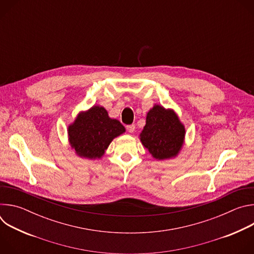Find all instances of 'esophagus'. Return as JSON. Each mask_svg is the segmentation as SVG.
<instances>
[{
	"label": "esophagus",
	"mask_w": 254,
	"mask_h": 254,
	"mask_svg": "<svg viewBox=\"0 0 254 254\" xmlns=\"http://www.w3.org/2000/svg\"><path fill=\"white\" fill-rule=\"evenodd\" d=\"M134 128H135V126L132 124V125H128V126H127V131L128 132H133L134 131Z\"/></svg>",
	"instance_id": "1"
}]
</instances>
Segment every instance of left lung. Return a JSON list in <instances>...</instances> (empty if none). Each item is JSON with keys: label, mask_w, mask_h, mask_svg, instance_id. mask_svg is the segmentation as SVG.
I'll return each instance as SVG.
<instances>
[{"label": "left lung", "mask_w": 254, "mask_h": 254, "mask_svg": "<svg viewBox=\"0 0 254 254\" xmlns=\"http://www.w3.org/2000/svg\"><path fill=\"white\" fill-rule=\"evenodd\" d=\"M140 141L157 160L176 157L184 143L185 127L172 110L155 105L147 115Z\"/></svg>", "instance_id": "obj_1"}]
</instances>
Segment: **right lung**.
<instances>
[{
	"instance_id": "1",
	"label": "right lung",
	"mask_w": 254,
	"mask_h": 254,
	"mask_svg": "<svg viewBox=\"0 0 254 254\" xmlns=\"http://www.w3.org/2000/svg\"><path fill=\"white\" fill-rule=\"evenodd\" d=\"M126 131L118 121L108 117L102 106H92L81 113L68 127V136L72 149L80 157L101 158L112 140Z\"/></svg>"
}]
</instances>
